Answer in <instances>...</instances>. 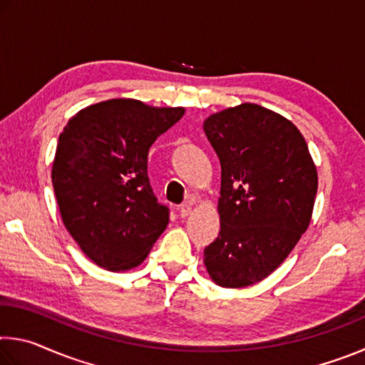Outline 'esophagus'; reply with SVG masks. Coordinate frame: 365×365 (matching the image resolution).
Returning <instances> with one entry per match:
<instances>
[{"mask_svg": "<svg viewBox=\"0 0 365 365\" xmlns=\"http://www.w3.org/2000/svg\"><path fill=\"white\" fill-rule=\"evenodd\" d=\"M191 214V206L190 205H182L180 207H178V215L180 217H187V215Z\"/></svg>", "mask_w": 365, "mask_h": 365, "instance_id": "esophagus-1", "label": "esophagus"}]
</instances>
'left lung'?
Returning <instances> with one entry per match:
<instances>
[{"mask_svg": "<svg viewBox=\"0 0 365 365\" xmlns=\"http://www.w3.org/2000/svg\"><path fill=\"white\" fill-rule=\"evenodd\" d=\"M205 132L222 169L220 232L205 264L217 285L248 287L279 267L306 232L317 170L298 128L257 104L212 114Z\"/></svg>", "mask_w": 365, "mask_h": 365, "instance_id": "1", "label": "left lung"}]
</instances>
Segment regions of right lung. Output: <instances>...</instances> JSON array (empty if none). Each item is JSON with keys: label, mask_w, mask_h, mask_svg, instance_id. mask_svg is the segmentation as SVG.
<instances>
[{"label": "right lung", "mask_w": 365, "mask_h": 365, "mask_svg": "<svg viewBox=\"0 0 365 365\" xmlns=\"http://www.w3.org/2000/svg\"><path fill=\"white\" fill-rule=\"evenodd\" d=\"M182 108L109 100L80 110L59 135L53 188L67 230L91 261L132 269L169 224L148 178V151Z\"/></svg>", "instance_id": "right-lung-1"}]
</instances>
